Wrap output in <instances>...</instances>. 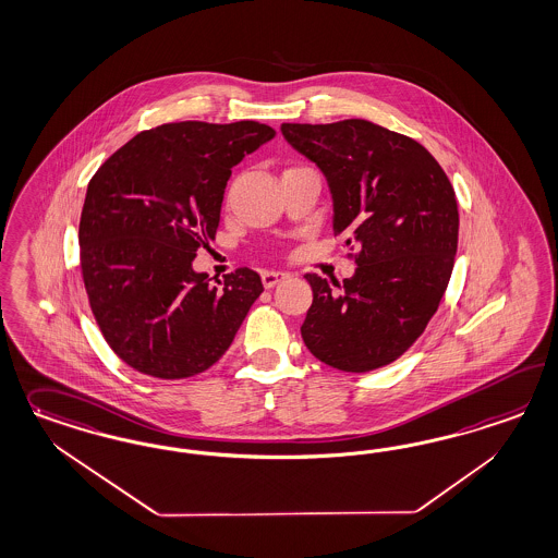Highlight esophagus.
Listing matches in <instances>:
<instances>
[{"label":"esophagus","mask_w":558,"mask_h":558,"mask_svg":"<svg viewBox=\"0 0 558 558\" xmlns=\"http://www.w3.org/2000/svg\"><path fill=\"white\" fill-rule=\"evenodd\" d=\"M260 277H263V286H265L267 289H270L275 288L277 283L286 281L289 275L288 272H277V270H263V272H260Z\"/></svg>","instance_id":"esophagus-1"}]
</instances>
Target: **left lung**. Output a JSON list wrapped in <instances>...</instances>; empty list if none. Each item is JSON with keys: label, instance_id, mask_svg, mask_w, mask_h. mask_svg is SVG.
Wrapping results in <instances>:
<instances>
[{"label": "left lung", "instance_id": "obj_1", "mask_svg": "<svg viewBox=\"0 0 558 558\" xmlns=\"http://www.w3.org/2000/svg\"><path fill=\"white\" fill-rule=\"evenodd\" d=\"M281 133L323 170L335 235L361 248L342 286L307 272L302 339L330 367L378 369L423 335L450 283L460 226L451 182L423 145L363 119L283 123Z\"/></svg>", "mask_w": 558, "mask_h": 558}]
</instances>
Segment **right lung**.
I'll use <instances>...</instances> for the list:
<instances>
[{"label": "right lung", "instance_id": "add662e5", "mask_svg": "<svg viewBox=\"0 0 558 558\" xmlns=\"http://www.w3.org/2000/svg\"><path fill=\"white\" fill-rule=\"evenodd\" d=\"M272 137L256 121L166 123L92 177L80 219L84 286L110 349L133 369L191 378L234 341L260 275L244 267L211 286L193 260L216 238L232 168Z\"/></svg>", "mask_w": 558, "mask_h": 558}]
</instances>
